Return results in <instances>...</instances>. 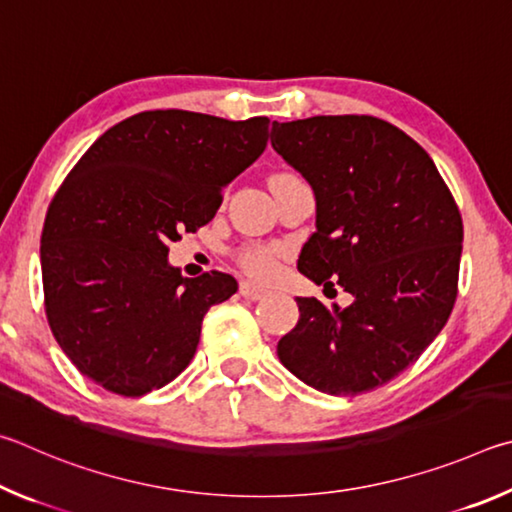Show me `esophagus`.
<instances>
[{
	"instance_id": "1",
	"label": "esophagus",
	"mask_w": 512,
	"mask_h": 512,
	"mask_svg": "<svg viewBox=\"0 0 512 512\" xmlns=\"http://www.w3.org/2000/svg\"><path fill=\"white\" fill-rule=\"evenodd\" d=\"M240 294L249 301H261V299L267 297V294H270V290H265L263 285H256L251 281H242L240 283Z\"/></svg>"
}]
</instances>
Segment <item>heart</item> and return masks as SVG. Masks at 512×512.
I'll return each mask as SVG.
<instances>
[{
  "label": "heart",
  "mask_w": 512,
  "mask_h": 512,
  "mask_svg": "<svg viewBox=\"0 0 512 512\" xmlns=\"http://www.w3.org/2000/svg\"><path fill=\"white\" fill-rule=\"evenodd\" d=\"M283 256L281 245H251L238 251V265L247 276L265 281L281 270Z\"/></svg>",
  "instance_id": "obj_1"
}]
</instances>
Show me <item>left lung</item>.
I'll return each mask as SVG.
<instances>
[{
  "mask_svg": "<svg viewBox=\"0 0 512 512\" xmlns=\"http://www.w3.org/2000/svg\"><path fill=\"white\" fill-rule=\"evenodd\" d=\"M272 148L308 179L317 231L299 272L353 294L328 310L297 297L299 321L276 353L330 396L373 391L441 333L459 292L463 220L432 157L396 125L366 114L272 125Z\"/></svg>",
  "mask_w": 512,
  "mask_h": 512,
  "instance_id": "left-lung-1",
  "label": "left lung"
}]
</instances>
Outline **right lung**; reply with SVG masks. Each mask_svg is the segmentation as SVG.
Returning a JSON list of instances; mask_svg holds the SVG:
<instances>
[{"instance_id":"add662e5","label":"right lung","mask_w":512,"mask_h":512,"mask_svg":"<svg viewBox=\"0 0 512 512\" xmlns=\"http://www.w3.org/2000/svg\"><path fill=\"white\" fill-rule=\"evenodd\" d=\"M270 119L139 112L103 132L49 204L40 238L44 312L85 378L125 398L161 389L200 344L233 276L184 279L168 245L213 220L222 188L254 164Z\"/></svg>"}]
</instances>
